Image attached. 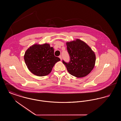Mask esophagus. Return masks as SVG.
Masks as SVG:
<instances>
[{
	"label": "esophagus",
	"instance_id": "esophagus-1",
	"mask_svg": "<svg viewBox=\"0 0 121 121\" xmlns=\"http://www.w3.org/2000/svg\"><path fill=\"white\" fill-rule=\"evenodd\" d=\"M59 58H60V60H62V58L61 55H60V56H59Z\"/></svg>",
	"mask_w": 121,
	"mask_h": 121
}]
</instances>
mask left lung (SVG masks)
I'll return each instance as SVG.
<instances>
[{
  "mask_svg": "<svg viewBox=\"0 0 121 121\" xmlns=\"http://www.w3.org/2000/svg\"><path fill=\"white\" fill-rule=\"evenodd\" d=\"M67 51L70 57L69 62L63 60L68 72L77 78L88 75L95 63L96 56L92 49L85 43L79 39L67 42Z\"/></svg>",
  "mask_w": 121,
  "mask_h": 121,
  "instance_id": "left-lung-1",
  "label": "left lung"
}]
</instances>
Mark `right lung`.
Returning <instances> with one entry per match:
<instances>
[{"mask_svg":"<svg viewBox=\"0 0 121 121\" xmlns=\"http://www.w3.org/2000/svg\"><path fill=\"white\" fill-rule=\"evenodd\" d=\"M24 59L29 70L38 76L48 75L55 63L60 61L54 56L53 48L47 43L30 47L25 52Z\"/></svg>","mask_w":121,"mask_h":121,"instance_id":"obj_1","label":"right lung"}]
</instances>
